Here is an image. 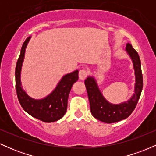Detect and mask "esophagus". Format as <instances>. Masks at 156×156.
<instances>
[{"label": "esophagus", "instance_id": "esophagus-1", "mask_svg": "<svg viewBox=\"0 0 156 156\" xmlns=\"http://www.w3.org/2000/svg\"><path fill=\"white\" fill-rule=\"evenodd\" d=\"M87 75H88V73L86 69H80L79 71V73H78V76H79L80 80H84L87 77Z\"/></svg>", "mask_w": 156, "mask_h": 156}]
</instances>
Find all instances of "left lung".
Returning a JSON list of instances; mask_svg holds the SVG:
<instances>
[{
	"mask_svg": "<svg viewBox=\"0 0 156 156\" xmlns=\"http://www.w3.org/2000/svg\"><path fill=\"white\" fill-rule=\"evenodd\" d=\"M125 51L133 62L136 78L134 94L128 101L119 104L109 103L102 94L94 77H87L84 81L89 97L91 113L94 118L103 122L114 123L126 119L133 112L140 98L143 87L140 58L136 50L129 43L127 44Z\"/></svg>",
	"mask_w": 156,
	"mask_h": 156,
	"instance_id": "obj_1",
	"label": "left lung"
}]
</instances>
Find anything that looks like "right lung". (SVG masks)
I'll return each mask as SVG.
<instances>
[{
  "label": "right lung",
  "mask_w": 156,
  "mask_h": 156,
  "mask_svg": "<svg viewBox=\"0 0 156 156\" xmlns=\"http://www.w3.org/2000/svg\"><path fill=\"white\" fill-rule=\"evenodd\" d=\"M31 37H28L21 48L15 68L16 91L21 106L28 114L44 122H53L63 117L67 108V101L73 83L78 79V70L64 75L51 94L42 99H34L27 94L21 84V69L26 48Z\"/></svg>",
  "instance_id": "1"
}]
</instances>
